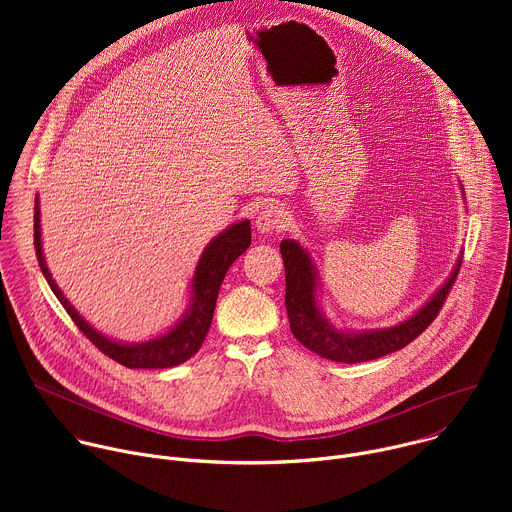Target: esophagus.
Listing matches in <instances>:
<instances>
[{
	"mask_svg": "<svg viewBox=\"0 0 512 512\" xmlns=\"http://www.w3.org/2000/svg\"><path fill=\"white\" fill-rule=\"evenodd\" d=\"M287 212L279 204H265L257 216H255V227L259 233H273L287 229Z\"/></svg>",
	"mask_w": 512,
	"mask_h": 512,
	"instance_id": "esophagus-1",
	"label": "esophagus"
}]
</instances>
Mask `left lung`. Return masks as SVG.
Masks as SVG:
<instances>
[{
    "instance_id": "1",
    "label": "left lung",
    "mask_w": 512,
    "mask_h": 512,
    "mask_svg": "<svg viewBox=\"0 0 512 512\" xmlns=\"http://www.w3.org/2000/svg\"><path fill=\"white\" fill-rule=\"evenodd\" d=\"M279 249L285 265V310L291 332L308 350L328 360L348 364L381 358L405 348L411 340H415L440 314L462 265L460 257L446 283L405 322L383 330L344 332L336 330L318 306V275L310 253L291 239L281 241Z\"/></svg>"
}]
</instances>
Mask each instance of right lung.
<instances>
[{"label": "right lung", "mask_w": 512, "mask_h": 512, "mask_svg": "<svg viewBox=\"0 0 512 512\" xmlns=\"http://www.w3.org/2000/svg\"><path fill=\"white\" fill-rule=\"evenodd\" d=\"M40 235H42L40 233V200L36 196V200H34L36 257H38L40 269H42L50 289L54 291V296L64 306V310L68 312L72 322L79 326V330L103 354H107L109 358L123 364V367H127V369H170V367H176V364L186 362L202 346V342L208 334L210 322H212L218 289H221V283H223L229 267L251 245V223L249 221L235 223L206 245V249L202 251V255L198 259L194 275H192V285H190L192 298H190V306H188L186 314L166 334L152 338L148 342H139V344L117 342V340L103 336L87 320H83V316L75 308L70 306V302L62 296V291L58 289L56 281L52 279V275L46 267Z\"/></svg>", "instance_id": "right-lung-1"}]
</instances>
